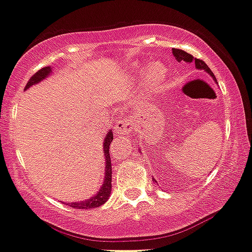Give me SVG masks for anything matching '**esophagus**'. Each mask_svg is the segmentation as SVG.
Instances as JSON below:
<instances>
[{"label":"esophagus","mask_w":252,"mask_h":252,"mask_svg":"<svg viewBox=\"0 0 252 252\" xmlns=\"http://www.w3.org/2000/svg\"><path fill=\"white\" fill-rule=\"evenodd\" d=\"M131 131V123L129 119H122V121L117 122L116 126H114V133L119 136H124Z\"/></svg>","instance_id":"esophagus-1"}]
</instances>
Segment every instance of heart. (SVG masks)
<instances>
[{"label":"heart","instance_id":"1","mask_svg":"<svg viewBox=\"0 0 252 252\" xmlns=\"http://www.w3.org/2000/svg\"><path fill=\"white\" fill-rule=\"evenodd\" d=\"M168 72L164 64L159 62L151 63L144 70V84L149 93H156L166 84Z\"/></svg>","mask_w":252,"mask_h":252}]
</instances>
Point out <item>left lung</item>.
Returning <instances> with one entry per match:
<instances>
[{
    "label": "left lung",
    "mask_w": 252,
    "mask_h": 252,
    "mask_svg": "<svg viewBox=\"0 0 252 252\" xmlns=\"http://www.w3.org/2000/svg\"><path fill=\"white\" fill-rule=\"evenodd\" d=\"M172 52H173V56L175 57V60L178 61V62H182V61H184V62H187V63H195V67H196V69L205 70V72L208 73V74H210L211 77L213 78V80L217 83L215 75H213V73L211 72V69L207 67V64H206L204 61L197 60V58H194L191 55H190V53L185 52V51H183V50H179V48H173V50H172ZM154 182H156V180L154 179Z\"/></svg>",
    "instance_id": "1"
}]
</instances>
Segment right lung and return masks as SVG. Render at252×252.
<instances>
[{
	"mask_svg": "<svg viewBox=\"0 0 252 252\" xmlns=\"http://www.w3.org/2000/svg\"><path fill=\"white\" fill-rule=\"evenodd\" d=\"M51 73H52V68L51 67H45L42 69H40L39 72L35 73L30 80L28 81L27 86H25V90L29 88H32V85H36V84L41 83L44 79L50 77ZM113 140V133L112 130L108 131L106 134L105 139H103V154H105V178H103V183L101 185V188L98 189V191L95 195L90 197L88 200H84V201H77V202H68L67 205H69L73 208H81V210H88V208H97L100 206H102L110 199L111 196V190H112V164H111V157H110V145Z\"/></svg>",
	"mask_w": 252,
	"mask_h": 252,
	"instance_id": "add662e5",
	"label": "right lung"
}]
</instances>
